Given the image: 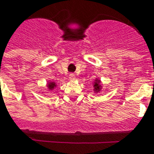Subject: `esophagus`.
Instances as JSON below:
<instances>
[{
  "mask_svg": "<svg viewBox=\"0 0 154 154\" xmlns=\"http://www.w3.org/2000/svg\"><path fill=\"white\" fill-rule=\"evenodd\" d=\"M69 78H70V80H75L76 79V76H75V74L74 73H71L69 75Z\"/></svg>",
  "mask_w": 154,
  "mask_h": 154,
  "instance_id": "1",
  "label": "esophagus"
}]
</instances>
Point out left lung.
<instances>
[{"instance_id": "left-lung-1", "label": "left lung", "mask_w": 154, "mask_h": 154, "mask_svg": "<svg viewBox=\"0 0 154 154\" xmlns=\"http://www.w3.org/2000/svg\"><path fill=\"white\" fill-rule=\"evenodd\" d=\"M101 90V85H100V81L99 79H96L94 82V91L95 92L98 93Z\"/></svg>"}]
</instances>
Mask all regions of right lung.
<instances>
[{"mask_svg": "<svg viewBox=\"0 0 154 154\" xmlns=\"http://www.w3.org/2000/svg\"><path fill=\"white\" fill-rule=\"evenodd\" d=\"M57 87V86H56V83L54 82H50L48 83V90L49 91H53L54 87Z\"/></svg>", "mask_w": 154, "mask_h": 154, "instance_id": "right-lung-1", "label": "right lung"}]
</instances>
